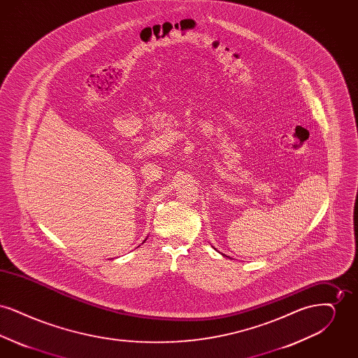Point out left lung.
Wrapping results in <instances>:
<instances>
[{"label": "left lung", "mask_w": 358, "mask_h": 358, "mask_svg": "<svg viewBox=\"0 0 358 358\" xmlns=\"http://www.w3.org/2000/svg\"><path fill=\"white\" fill-rule=\"evenodd\" d=\"M215 250H216V248H215ZM216 251H217V250H216ZM220 254H222V252H220ZM222 255L225 256V257H229V256L224 255V254H222Z\"/></svg>", "instance_id": "8db88e82"}]
</instances>
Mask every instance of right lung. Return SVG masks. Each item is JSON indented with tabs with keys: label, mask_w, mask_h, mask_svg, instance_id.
I'll return each instance as SVG.
<instances>
[{
	"label": "right lung",
	"mask_w": 358,
	"mask_h": 358,
	"mask_svg": "<svg viewBox=\"0 0 358 358\" xmlns=\"http://www.w3.org/2000/svg\"><path fill=\"white\" fill-rule=\"evenodd\" d=\"M145 240H146V238H145Z\"/></svg>",
	"instance_id": "right-lung-1"
}]
</instances>
